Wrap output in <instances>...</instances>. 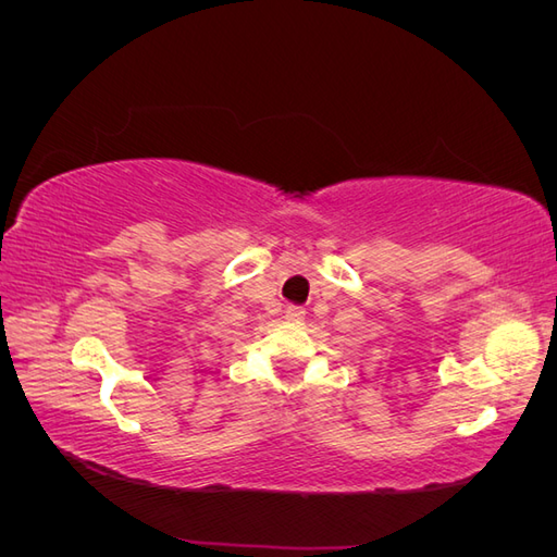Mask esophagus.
<instances>
[{
  "label": "esophagus",
  "instance_id": "obj_1",
  "mask_svg": "<svg viewBox=\"0 0 557 557\" xmlns=\"http://www.w3.org/2000/svg\"><path fill=\"white\" fill-rule=\"evenodd\" d=\"M305 307H299V305H290L288 309H285V318H288V320H301V318H305Z\"/></svg>",
  "mask_w": 557,
  "mask_h": 557
}]
</instances>
